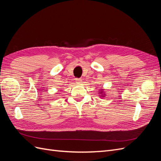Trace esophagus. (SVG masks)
<instances>
[{"label":"esophagus","mask_w":161,"mask_h":161,"mask_svg":"<svg viewBox=\"0 0 161 161\" xmlns=\"http://www.w3.org/2000/svg\"><path fill=\"white\" fill-rule=\"evenodd\" d=\"M75 81L76 83H80V82H82V79H76Z\"/></svg>","instance_id":"34e87169"}]
</instances>
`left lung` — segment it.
<instances>
[{
  "label": "left lung",
  "mask_w": 161,
  "mask_h": 161,
  "mask_svg": "<svg viewBox=\"0 0 161 161\" xmlns=\"http://www.w3.org/2000/svg\"><path fill=\"white\" fill-rule=\"evenodd\" d=\"M103 91V90H101V92H99V93H103V92H102V91ZM103 95H104V94H103Z\"/></svg>",
  "instance_id": "obj_1"
}]
</instances>
